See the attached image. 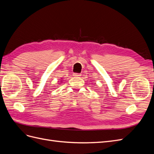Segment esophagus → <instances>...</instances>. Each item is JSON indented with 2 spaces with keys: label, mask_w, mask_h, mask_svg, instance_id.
<instances>
[{
  "label": "esophagus",
  "mask_w": 154,
  "mask_h": 154,
  "mask_svg": "<svg viewBox=\"0 0 154 154\" xmlns=\"http://www.w3.org/2000/svg\"><path fill=\"white\" fill-rule=\"evenodd\" d=\"M82 74H78V73H74L73 76L75 78H80Z\"/></svg>",
  "instance_id": "34e87169"
}]
</instances>
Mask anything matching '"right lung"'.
I'll return each instance as SVG.
<instances>
[{
    "label": "right lung",
    "mask_w": 154,
    "mask_h": 154,
    "mask_svg": "<svg viewBox=\"0 0 154 154\" xmlns=\"http://www.w3.org/2000/svg\"><path fill=\"white\" fill-rule=\"evenodd\" d=\"M62 80H61V82H62Z\"/></svg>",
    "instance_id": "obj_1"
}]
</instances>
